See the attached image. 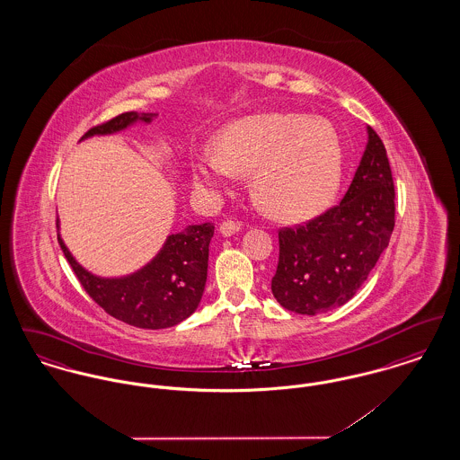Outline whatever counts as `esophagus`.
<instances>
[{"mask_svg":"<svg viewBox=\"0 0 460 460\" xmlns=\"http://www.w3.org/2000/svg\"><path fill=\"white\" fill-rule=\"evenodd\" d=\"M240 229V222H236V220H224L220 224L219 233L224 238H229V236L236 234Z\"/></svg>","mask_w":460,"mask_h":460,"instance_id":"obj_1","label":"esophagus"}]
</instances>
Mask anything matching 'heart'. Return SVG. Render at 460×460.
<instances>
[{
  "mask_svg": "<svg viewBox=\"0 0 460 460\" xmlns=\"http://www.w3.org/2000/svg\"><path fill=\"white\" fill-rule=\"evenodd\" d=\"M217 150L191 160L198 188L220 193L234 177L252 172V193L278 219L321 214L336 195L345 150L338 131L323 119L300 113H253L224 126Z\"/></svg>",
  "mask_w": 460,
  "mask_h": 460,
  "instance_id": "1",
  "label": "heart"
}]
</instances>
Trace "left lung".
<instances>
[{"label":"left lung","mask_w":460,"mask_h":460,"mask_svg":"<svg viewBox=\"0 0 460 460\" xmlns=\"http://www.w3.org/2000/svg\"><path fill=\"white\" fill-rule=\"evenodd\" d=\"M394 227V188L383 141L367 145L340 205L295 229L279 231L272 295L291 312L324 314L345 305L366 283Z\"/></svg>","instance_id":"1"}]
</instances>
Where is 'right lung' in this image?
Masks as SVG:
<instances>
[{
    "mask_svg": "<svg viewBox=\"0 0 460 460\" xmlns=\"http://www.w3.org/2000/svg\"><path fill=\"white\" fill-rule=\"evenodd\" d=\"M158 113L126 111L89 129L83 139L124 131L137 122L150 124ZM60 229V224H57ZM214 224H193L167 236L154 259L136 272L102 278L74 259L62 236L58 243L79 283L111 317L136 328L165 329L188 319L199 305L208 269V244Z\"/></svg>",
    "mask_w": 460,
    "mask_h": 460,
    "instance_id": "right-lung-1",
    "label": "right lung"
}]
</instances>
